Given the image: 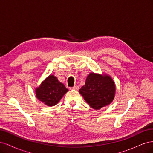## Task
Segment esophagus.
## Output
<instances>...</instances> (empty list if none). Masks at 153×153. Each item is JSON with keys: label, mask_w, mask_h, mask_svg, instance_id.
<instances>
[{"label": "esophagus", "mask_w": 153, "mask_h": 153, "mask_svg": "<svg viewBox=\"0 0 153 153\" xmlns=\"http://www.w3.org/2000/svg\"><path fill=\"white\" fill-rule=\"evenodd\" d=\"M70 89H74V90H78V86L75 85V86H74L73 87H71Z\"/></svg>", "instance_id": "esophagus-1"}]
</instances>
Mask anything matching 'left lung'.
Instances as JSON below:
<instances>
[{"instance_id":"left-lung-1","label":"left lung","mask_w":153,"mask_h":153,"mask_svg":"<svg viewBox=\"0 0 153 153\" xmlns=\"http://www.w3.org/2000/svg\"><path fill=\"white\" fill-rule=\"evenodd\" d=\"M116 87L114 81L107 74L90 73L80 94L91 108L99 110L112 102Z\"/></svg>"}]
</instances>
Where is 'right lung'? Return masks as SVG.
Masks as SVG:
<instances>
[{
  "mask_svg": "<svg viewBox=\"0 0 153 153\" xmlns=\"http://www.w3.org/2000/svg\"><path fill=\"white\" fill-rule=\"evenodd\" d=\"M69 90L53 75L47 76L35 89L36 98L48 106L57 105Z\"/></svg>",
  "mask_w": 153,
  "mask_h": 153,
  "instance_id": "1",
  "label": "right lung"
}]
</instances>
